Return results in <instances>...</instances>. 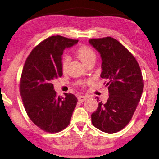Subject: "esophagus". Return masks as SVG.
Listing matches in <instances>:
<instances>
[{
	"instance_id": "34e87169",
	"label": "esophagus",
	"mask_w": 159,
	"mask_h": 159,
	"mask_svg": "<svg viewBox=\"0 0 159 159\" xmlns=\"http://www.w3.org/2000/svg\"><path fill=\"white\" fill-rule=\"evenodd\" d=\"M87 99V97H84V96H80L79 97H78V101H79L80 103H83L84 101H86Z\"/></svg>"
}]
</instances>
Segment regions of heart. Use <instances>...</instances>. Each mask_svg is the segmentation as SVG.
Returning a JSON list of instances; mask_svg holds the SVG:
<instances>
[{
    "instance_id": "obj_1",
    "label": "heart",
    "mask_w": 159,
    "mask_h": 159,
    "mask_svg": "<svg viewBox=\"0 0 159 159\" xmlns=\"http://www.w3.org/2000/svg\"><path fill=\"white\" fill-rule=\"evenodd\" d=\"M76 56L78 59L84 63L85 66L91 61L95 59V53L92 48L87 46H81L77 49ZM69 62V58L67 56H63L62 58V70L65 71Z\"/></svg>"
}]
</instances>
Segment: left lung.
<instances>
[{
    "label": "left lung",
    "instance_id": "8db88e82",
    "mask_svg": "<svg viewBox=\"0 0 159 159\" xmlns=\"http://www.w3.org/2000/svg\"><path fill=\"white\" fill-rule=\"evenodd\" d=\"M89 42L101 54V77L106 80L109 93L107 101H100L92 114V123L101 131L116 133L129 123L141 98V70L134 56L115 39H92Z\"/></svg>",
    "mask_w": 159,
    "mask_h": 159
}]
</instances>
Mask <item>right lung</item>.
Returning a JSON list of instances; mask_svg holds the SVG:
<instances>
[{
	"label": "right lung",
	"mask_w": 159,
	"mask_h": 159,
	"mask_svg": "<svg viewBox=\"0 0 159 159\" xmlns=\"http://www.w3.org/2000/svg\"><path fill=\"white\" fill-rule=\"evenodd\" d=\"M78 42L52 36L38 44L26 59L20 78V92L27 116L44 132L54 133L68 126L77 98L72 93L57 97L51 80L62 75V55L66 48Z\"/></svg>",
	"instance_id": "obj_1"
}]
</instances>
